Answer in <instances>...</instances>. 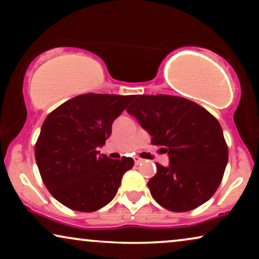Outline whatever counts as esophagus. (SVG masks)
<instances>
[{"label":"esophagus","mask_w":259,"mask_h":259,"mask_svg":"<svg viewBox=\"0 0 259 259\" xmlns=\"http://www.w3.org/2000/svg\"><path fill=\"white\" fill-rule=\"evenodd\" d=\"M143 161H144V159H141L139 157H134V162H136L137 165L140 164V162H143Z\"/></svg>","instance_id":"obj_1"}]
</instances>
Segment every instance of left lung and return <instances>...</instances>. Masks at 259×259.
<instances>
[{
	"instance_id": "left-lung-1",
	"label": "left lung",
	"mask_w": 259,
	"mask_h": 259,
	"mask_svg": "<svg viewBox=\"0 0 259 259\" xmlns=\"http://www.w3.org/2000/svg\"><path fill=\"white\" fill-rule=\"evenodd\" d=\"M126 109L168 154L148 180L152 197L173 212L197 208L213 196L229 151L218 120L196 102L173 95H138Z\"/></svg>"
}]
</instances>
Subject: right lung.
Wrapping results in <instances>:
<instances>
[{"instance_id": "1", "label": "right lung", "mask_w": 259, "mask_h": 259, "mask_svg": "<svg viewBox=\"0 0 259 259\" xmlns=\"http://www.w3.org/2000/svg\"><path fill=\"white\" fill-rule=\"evenodd\" d=\"M133 95L81 94L49 113L35 144L42 182L56 200L80 212H93L115 197L132 158L100 154L112 123Z\"/></svg>"}]
</instances>
